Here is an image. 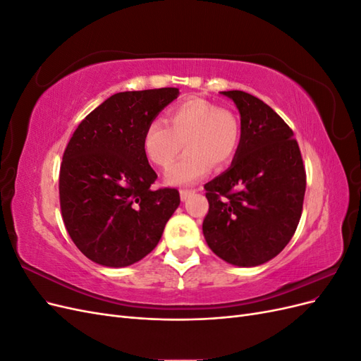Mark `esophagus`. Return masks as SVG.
Returning a JSON list of instances; mask_svg holds the SVG:
<instances>
[{
	"instance_id": "esophagus-1",
	"label": "esophagus",
	"mask_w": 361,
	"mask_h": 361,
	"mask_svg": "<svg viewBox=\"0 0 361 361\" xmlns=\"http://www.w3.org/2000/svg\"><path fill=\"white\" fill-rule=\"evenodd\" d=\"M191 194H194V191L192 190H180V200L182 202H185L187 200Z\"/></svg>"
}]
</instances>
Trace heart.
Returning a JSON list of instances; mask_svg holds the SVG:
<instances>
[{
  "mask_svg": "<svg viewBox=\"0 0 361 361\" xmlns=\"http://www.w3.org/2000/svg\"><path fill=\"white\" fill-rule=\"evenodd\" d=\"M239 140L241 128L233 113L211 101L191 97L170 108L167 123L161 118L149 122L141 145L152 164L167 169L183 143L187 154L166 174L167 183L183 187L204 178L212 164L227 166L236 155Z\"/></svg>",
  "mask_w": 361,
  "mask_h": 361,
  "instance_id": "obj_1",
  "label": "heart"
}]
</instances>
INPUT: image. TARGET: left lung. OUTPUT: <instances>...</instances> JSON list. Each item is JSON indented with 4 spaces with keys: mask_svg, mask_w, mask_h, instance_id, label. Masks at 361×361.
<instances>
[{
    "mask_svg": "<svg viewBox=\"0 0 361 361\" xmlns=\"http://www.w3.org/2000/svg\"><path fill=\"white\" fill-rule=\"evenodd\" d=\"M241 116L232 166L204 185L203 235L214 253L243 268L265 264L288 245L301 218L305 171L292 129L259 97L220 92Z\"/></svg>",
    "mask_w": 361,
    "mask_h": 361,
    "instance_id": "left-lung-1",
    "label": "left lung"
}]
</instances>
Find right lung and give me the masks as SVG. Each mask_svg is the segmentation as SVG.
Masks as SVG:
<instances>
[{
  "instance_id": "add662e5",
  "label": "right lung",
  "mask_w": 361,
  "mask_h": 361,
  "mask_svg": "<svg viewBox=\"0 0 361 361\" xmlns=\"http://www.w3.org/2000/svg\"><path fill=\"white\" fill-rule=\"evenodd\" d=\"M179 89L122 92L76 128L60 167L64 226L81 253L110 268L135 264L154 250L180 203L174 188L152 190L157 173L143 134Z\"/></svg>"
}]
</instances>
